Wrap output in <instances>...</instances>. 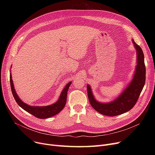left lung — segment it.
I'll list each match as a JSON object with an SVG mask.
<instances>
[{
  "label": "left lung",
  "instance_id": "8db88e82",
  "mask_svg": "<svg viewBox=\"0 0 155 155\" xmlns=\"http://www.w3.org/2000/svg\"><path fill=\"white\" fill-rule=\"evenodd\" d=\"M137 53V64L134 75L125 90L117 98L109 103H102L95 100L91 87L87 85V94L92 107L98 112L107 116H116L131 110L137 102L144 87L146 80V68L144 54L141 47L133 39Z\"/></svg>",
  "mask_w": 155,
  "mask_h": 155
}]
</instances>
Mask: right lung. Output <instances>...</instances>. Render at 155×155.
I'll list each match as a JSON object with an SVG mask.
<instances>
[{
	"label": "right lung",
	"mask_w": 155,
	"mask_h": 155,
	"mask_svg": "<svg viewBox=\"0 0 155 155\" xmlns=\"http://www.w3.org/2000/svg\"><path fill=\"white\" fill-rule=\"evenodd\" d=\"M10 82H11V91L13 95L14 98L15 100V102L18 103L19 106L23 109L24 110L27 111L30 113L31 114L33 115L34 116L39 118V119H46L50 117L54 116L58 114L61 110L64 108L65 104L67 102V92L68 91L69 87L70 86L71 82L67 84L62 91L59 99L56 102L53 104L47 105V106H31L23 102L21 99L16 94L15 88L14 87L12 75L10 73Z\"/></svg>",
	"instance_id": "obj_1"
}]
</instances>
